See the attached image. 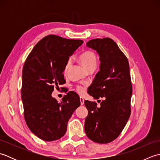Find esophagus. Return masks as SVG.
<instances>
[{
	"label": "esophagus",
	"mask_w": 160,
	"mask_h": 160,
	"mask_svg": "<svg viewBox=\"0 0 160 160\" xmlns=\"http://www.w3.org/2000/svg\"><path fill=\"white\" fill-rule=\"evenodd\" d=\"M80 104H81V105H83L84 103V98H83L82 97H80Z\"/></svg>",
	"instance_id": "1"
}]
</instances>
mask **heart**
<instances>
[{"label":"heart","mask_w":160,"mask_h":160,"mask_svg":"<svg viewBox=\"0 0 160 160\" xmlns=\"http://www.w3.org/2000/svg\"><path fill=\"white\" fill-rule=\"evenodd\" d=\"M79 60L82 66L87 70L92 67H96L97 64L96 55L91 51H86L82 53L79 56ZM71 64V60H68L64 68V71H67ZM76 91L79 93H82L84 91V87L80 85L76 86Z\"/></svg>","instance_id":"1"}]
</instances>
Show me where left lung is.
Returning a JSON list of instances; mask_svg holds the SVG:
<instances>
[{
    "label": "left lung",
    "instance_id": "left-lung-1",
    "mask_svg": "<svg viewBox=\"0 0 160 160\" xmlns=\"http://www.w3.org/2000/svg\"><path fill=\"white\" fill-rule=\"evenodd\" d=\"M87 46L100 56V71L89 88L94 99L104 98L100 107L84 101L88 110L84 131L91 140L107 144L120 135L131 115L132 84L127 58L109 38H96Z\"/></svg>",
    "mask_w": 160,
    "mask_h": 160
}]
</instances>
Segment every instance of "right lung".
I'll return each instance as SVG.
<instances>
[{
  "label": "right lung",
  "mask_w": 160,
  "mask_h": 160,
  "mask_svg": "<svg viewBox=\"0 0 160 160\" xmlns=\"http://www.w3.org/2000/svg\"><path fill=\"white\" fill-rule=\"evenodd\" d=\"M83 43L49 35L33 47L24 64L21 96L26 124L42 140H57L65 134L67 123L80 107V97L69 91L60 102L52 96L54 87L65 82L63 71L69 56Z\"/></svg>",
  "instance_id": "1"
}]
</instances>
